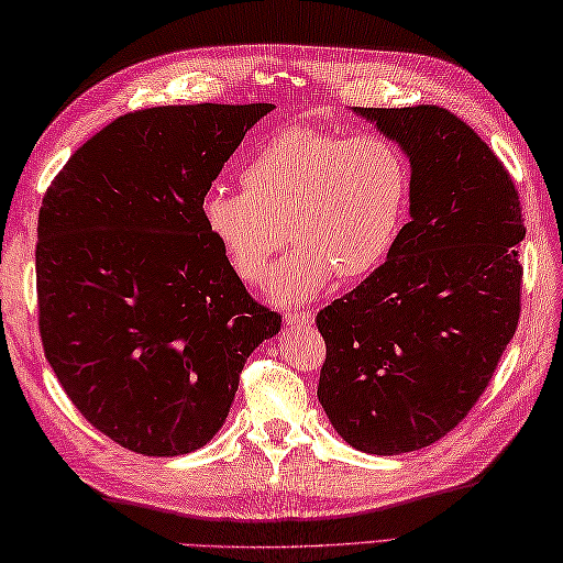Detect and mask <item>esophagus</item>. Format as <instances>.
Segmentation results:
<instances>
[{
  "instance_id": "obj_1",
  "label": "esophagus",
  "mask_w": 563,
  "mask_h": 563,
  "mask_svg": "<svg viewBox=\"0 0 563 563\" xmlns=\"http://www.w3.org/2000/svg\"><path fill=\"white\" fill-rule=\"evenodd\" d=\"M285 321H288V324H312L314 321V314L309 312V309H300V312H285Z\"/></svg>"
}]
</instances>
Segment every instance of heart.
I'll return each instance as SVG.
<instances>
[{
    "mask_svg": "<svg viewBox=\"0 0 563 563\" xmlns=\"http://www.w3.org/2000/svg\"><path fill=\"white\" fill-rule=\"evenodd\" d=\"M242 186H210L200 220L236 278L256 288L290 236L297 246L271 280L278 302L312 300L333 275L361 280L385 266L411 196L409 166L387 137L317 128L275 133L244 164Z\"/></svg>",
    "mask_w": 563,
    "mask_h": 563,
    "instance_id": "b5f03b06",
    "label": "heart"
}]
</instances>
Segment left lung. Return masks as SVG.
<instances>
[{
    "mask_svg": "<svg viewBox=\"0 0 563 563\" xmlns=\"http://www.w3.org/2000/svg\"><path fill=\"white\" fill-rule=\"evenodd\" d=\"M411 162V220L385 266L317 314V397L369 454L428 448L457 428L518 329L520 194L494 150L442 106L355 109Z\"/></svg>",
    "mask_w": 563,
    "mask_h": 563,
    "instance_id": "obj_1",
    "label": "left lung"
}]
</instances>
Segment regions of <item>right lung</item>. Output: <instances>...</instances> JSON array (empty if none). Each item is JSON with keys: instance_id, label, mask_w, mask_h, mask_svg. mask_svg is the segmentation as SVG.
Masks as SVG:
<instances>
[{"instance_id": "1", "label": "right lung", "mask_w": 563, "mask_h": 563, "mask_svg": "<svg viewBox=\"0 0 563 563\" xmlns=\"http://www.w3.org/2000/svg\"><path fill=\"white\" fill-rule=\"evenodd\" d=\"M273 103L157 106L71 154L38 212L47 363L118 445L174 457L222 428L246 357L280 331L200 220V198Z\"/></svg>"}]
</instances>
